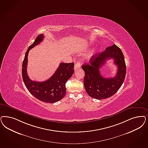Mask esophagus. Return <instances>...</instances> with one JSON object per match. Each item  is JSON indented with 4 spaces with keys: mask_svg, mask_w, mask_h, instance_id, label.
<instances>
[{
    "mask_svg": "<svg viewBox=\"0 0 148 148\" xmlns=\"http://www.w3.org/2000/svg\"><path fill=\"white\" fill-rule=\"evenodd\" d=\"M81 66V64H80V62L79 61L77 62H75V66H74V70H77L78 69H79Z\"/></svg>",
    "mask_w": 148,
    "mask_h": 148,
    "instance_id": "esophagus-1",
    "label": "esophagus"
}]
</instances>
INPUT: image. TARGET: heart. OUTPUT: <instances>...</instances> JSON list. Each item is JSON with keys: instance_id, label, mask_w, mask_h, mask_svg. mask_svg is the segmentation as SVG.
<instances>
[{"instance_id": "obj_1", "label": "heart", "mask_w": 148, "mask_h": 148, "mask_svg": "<svg viewBox=\"0 0 148 148\" xmlns=\"http://www.w3.org/2000/svg\"><path fill=\"white\" fill-rule=\"evenodd\" d=\"M92 54H93V52H92V53L90 55V56H92Z\"/></svg>"}]
</instances>
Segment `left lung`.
Instances as JSON below:
<instances>
[{"label":"left lung","instance_id":"obj_1","mask_svg":"<svg viewBox=\"0 0 148 148\" xmlns=\"http://www.w3.org/2000/svg\"><path fill=\"white\" fill-rule=\"evenodd\" d=\"M109 59L114 60V63L118 66V71L115 77L106 78L100 74L99 69ZM89 62V64L82 66L85 71L84 84L87 93L97 99L112 96L121 86L126 76V66L121 49L114 44L107 47L102 53L93 55Z\"/></svg>","mask_w":148,"mask_h":148}]
</instances>
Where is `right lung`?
I'll list each match as a JSON object with an SVG mask.
<instances>
[{
  "label": "right lung",
  "mask_w": 148,
  "mask_h": 148,
  "mask_svg": "<svg viewBox=\"0 0 148 148\" xmlns=\"http://www.w3.org/2000/svg\"><path fill=\"white\" fill-rule=\"evenodd\" d=\"M44 38L43 34L39 35L28 48L22 63V75L25 86L33 96L42 102L52 103L60 101L65 96L66 83L74 73V63H61L53 75L45 82L31 80L27 73L28 52L31 49L40 44Z\"/></svg>",
  "instance_id": "1"
}]
</instances>
